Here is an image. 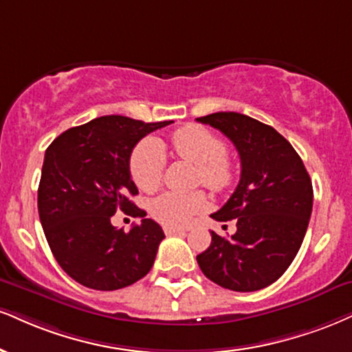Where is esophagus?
Wrapping results in <instances>:
<instances>
[{
    "label": "esophagus",
    "mask_w": 352,
    "mask_h": 352,
    "mask_svg": "<svg viewBox=\"0 0 352 352\" xmlns=\"http://www.w3.org/2000/svg\"><path fill=\"white\" fill-rule=\"evenodd\" d=\"M164 232L167 236H173V234H185L187 230L185 228H175V226H164Z\"/></svg>",
    "instance_id": "1"
}]
</instances>
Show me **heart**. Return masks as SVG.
I'll list each match as a JSON object with an SVG mask.
<instances>
[{
	"label": "heart",
	"instance_id": "heart-1",
	"mask_svg": "<svg viewBox=\"0 0 352 352\" xmlns=\"http://www.w3.org/2000/svg\"><path fill=\"white\" fill-rule=\"evenodd\" d=\"M177 155L198 165V182L213 192H223L234 179V164L224 152L218 135L201 126H185L172 135ZM164 151L157 141H142L131 155V177L144 192L159 187L164 172ZM206 195L197 192H164L151 201V214L165 226H184L195 214L206 210Z\"/></svg>",
	"mask_w": 352,
	"mask_h": 352
}]
</instances>
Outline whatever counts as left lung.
Instances as JSON below:
<instances>
[{
	"label": "left lung",
	"mask_w": 352,
	"mask_h": 352,
	"mask_svg": "<svg viewBox=\"0 0 352 352\" xmlns=\"http://www.w3.org/2000/svg\"><path fill=\"white\" fill-rule=\"evenodd\" d=\"M221 131L241 159V179L217 221L236 219L230 239L211 231L197 261L223 289L256 292L282 277L303 243L313 208L310 175L292 144L272 126L234 111L197 118Z\"/></svg>",
	"instance_id": "8db88e82"
}]
</instances>
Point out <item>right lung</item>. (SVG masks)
<instances>
[{
    "instance_id": "right-lung-1",
    "label": "right lung",
    "mask_w": 352,
    "mask_h": 352,
    "mask_svg": "<svg viewBox=\"0 0 352 352\" xmlns=\"http://www.w3.org/2000/svg\"><path fill=\"white\" fill-rule=\"evenodd\" d=\"M173 121L101 116L67 129L45 151L37 208L55 261L88 289L118 290L152 269L164 231L131 197V152L144 135ZM118 209L142 217L129 233L116 230Z\"/></svg>"
}]
</instances>
